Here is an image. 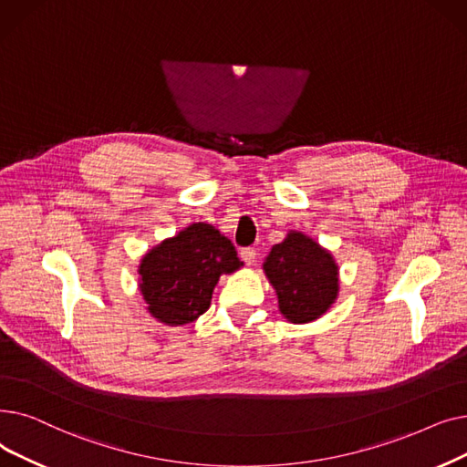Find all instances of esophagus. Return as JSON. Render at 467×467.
Returning <instances> with one entry per match:
<instances>
[{
	"label": "esophagus",
	"instance_id": "esophagus-1",
	"mask_svg": "<svg viewBox=\"0 0 467 467\" xmlns=\"http://www.w3.org/2000/svg\"><path fill=\"white\" fill-rule=\"evenodd\" d=\"M239 256H241V260H243V262H245L247 265H253V264L256 262V251H254L253 247H247V249H241Z\"/></svg>",
	"mask_w": 467,
	"mask_h": 467
}]
</instances>
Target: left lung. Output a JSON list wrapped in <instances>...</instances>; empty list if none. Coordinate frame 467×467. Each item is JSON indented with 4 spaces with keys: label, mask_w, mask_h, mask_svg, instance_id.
<instances>
[{
    "label": "left lung",
    "mask_w": 467,
    "mask_h": 467,
    "mask_svg": "<svg viewBox=\"0 0 467 467\" xmlns=\"http://www.w3.org/2000/svg\"><path fill=\"white\" fill-rule=\"evenodd\" d=\"M264 274L275 288L279 312L296 325L319 319L338 296L335 258L302 232L291 230L272 247Z\"/></svg>",
    "instance_id": "left-lung-1"
}]
</instances>
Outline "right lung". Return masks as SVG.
<instances>
[{
    "label": "right lung",
    "mask_w": 467,
    "mask_h": 467,
    "mask_svg": "<svg viewBox=\"0 0 467 467\" xmlns=\"http://www.w3.org/2000/svg\"><path fill=\"white\" fill-rule=\"evenodd\" d=\"M241 265L226 235L195 222L142 256L139 286L151 317L181 327L207 312L220 275L234 274Z\"/></svg>",
    "instance_id": "obj_1"
}]
</instances>
